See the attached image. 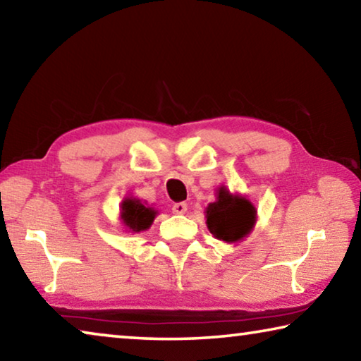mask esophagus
<instances>
[{
    "instance_id": "obj_1",
    "label": "esophagus",
    "mask_w": 361,
    "mask_h": 361,
    "mask_svg": "<svg viewBox=\"0 0 361 361\" xmlns=\"http://www.w3.org/2000/svg\"><path fill=\"white\" fill-rule=\"evenodd\" d=\"M186 210H188V205L185 202H178L172 205V212L176 213V215H183V213H186Z\"/></svg>"
}]
</instances>
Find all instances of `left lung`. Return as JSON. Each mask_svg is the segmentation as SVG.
I'll use <instances>...</instances> for the list:
<instances>
[{
    "label": "left lung",
    "instance_id": "obj_1",
    "mask_svg": "<svg viewBox=\"0 0 361 361\" xmlns=\"http://www.w3.org/2000/svg\"><path fill=\"white\" fill-rule=\"evenodd\" d=\"M256 218L255 207L247 199L232 195L219 188L218 200L207 209V226L213 235L224 242H235L247 235Z\"/></svg>",
    "mask_w": 361,
    "mask_h": 361
}]
</instances>
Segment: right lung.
<instances>
[{
    "label": "right lung",
    "instance_id": "1",
    "mask_svg": "<svg viewBox=\"0 0 361 361\" xmlns=\"http://www.w3.org/2000/svg\"><path fill=\"white\" fill-rule=\"evenodd\" d=\"M121 216L124 219V224L133 232H140L148 229L152 219L156 216V212L145 207L140 200L127 199L122 202Z\"/></svg>",
    "mask_w": 361,
    "mask_h": 361
}]
</instances>
